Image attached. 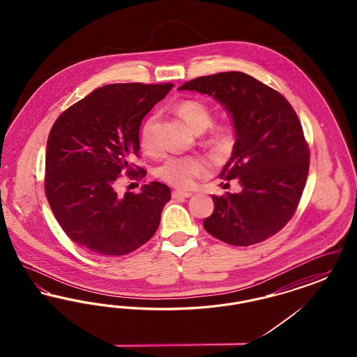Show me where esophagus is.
<instances>
[{
	"label": "esophagus",
	"mask_w": 357,
	"mask_h": 357,
	"mask_svg": "<svg viewBox=\"0 0 357 357\" xmlns=\"http://www.w3.org/2000/svg\"><path fill=\"white\" fill-rule=\"evenodd\" d=\"M192 195V192L190 191H182V190H175L172 191V198H190Z\"/></svg>",
	"instance_id": "1"
}]
</instances>
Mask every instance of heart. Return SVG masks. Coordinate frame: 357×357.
Listing matches in <instances>:
<instances>
[{
    "mask_svg": "<svg viewBox=\"0 0 357 357\" xmlns=\"http://www.w3.org/2000/svg\"><path fill=\"white\" fill-rule=\"evenodd\" d=\"M176 112L182 119L186 121L187 126L197 134H201L208 128L213 123V114L207 104L195 99H187L176 104ZM156 121V115H151L143 123L140 128L139 143L140 147L153 153V126ZM236 131L234 126L230 121H222L215 126H212L208 130L207 144L215 150H227L234 143ZM211 169V163L198 155H171L165 158L153 170V174L170 183L172 186L190 187L197 178L206 174Z\"/></svg>",
    "mask_w": 357,
    "mask_h": 357,
    "instance_id": "obj_1",
    "label": "heart"
}]
</instances>
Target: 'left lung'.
Returning <instances> with one entry per match:
<instances>
[{
	"label": "left lung",
	"mask_w": 357,
	"mask_h": 357,
	"mask_svg": "<svg viewBox=\"0 0 357 357\" xmlns=\"http://www.w3.org/2000/svg\"><path fill=\"white\" fill-rule=\"evenodd\" d=\"M179 89L213 96L230 114L236 131L221 178H237L242 190L213 195L206 231L233 246L272 237L293 217L309 171V147L293 107L280 92L242 72L197 77Z\"/></svg>",
	"instance_id": "left-lung-1"
}]
</instances>
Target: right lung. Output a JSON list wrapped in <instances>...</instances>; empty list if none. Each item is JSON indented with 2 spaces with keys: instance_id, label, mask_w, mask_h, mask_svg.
<instances>
[{
  "instance_id": "obj_1",
  "label": "right lung",
  "mask_w": 357,
  "mask_h": 357,
  "mask_svg": "<svg viewBox=\"0 0 357 357\" xmlns=\"http://www.w3.org/2000/svg\"><path fill=\"white\" fill-rule=\"evenodd\" d=\"M172 86L104 85L54 121L45 153V195L66 234L88 252L128 255L155 234L170 187L151 182L139 194L120 195L116 183L123 171L144 178L146 170L132 165L140 124Z\"/></svg>"
}]
</instances>
